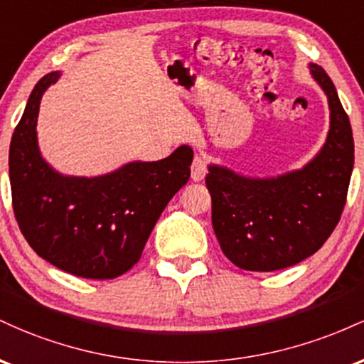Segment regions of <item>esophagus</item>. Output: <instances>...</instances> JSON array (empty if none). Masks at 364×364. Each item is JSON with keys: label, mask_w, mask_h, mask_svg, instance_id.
Instances as JSON below:
<instances>
[{"label": "esophagus", "mask_w": 364, "mask_h": 364, "mask_svg": "<svg viewBox=\"0 0 364 364\" xmlns=\"http://www.w3.org/2000/svg\"><path fill=\"white\" fill-rule=\"evenodd\" d=\"M207 174V161L202 156H195L191 162V179L193 181H202Z\"/></svg>", "instance_id": "34e87169"}]
</instances>
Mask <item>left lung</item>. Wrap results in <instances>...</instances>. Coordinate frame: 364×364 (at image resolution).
Here are the masks:
<instances>
[{"instance_id":"8db88e82","label":"left lung","mask_w":364,"mask_h":364,"mask_svg":"<svg viewBox=\"0 0 364 364\" xmlns=\"http://www.w3.org/2000/svg\"><path fill=\"white\" fill-rule=\"evenodd\" d=\"M330 107L327 141L303 169L277 178H248L208 166L212 225L225 257L252 272L296 265L323 246L339 224L354 166L348 114L325 70L310 65Z\"/></svg>"}]
</instances>
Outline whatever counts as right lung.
I'll use <instances>...</instances> for the list:
<instances>
[{
	"mask_svg": "<svg viewBox=\"0 0 364 364\" xmlns=\"http://www.w3.org/2000/svg\"><path fill=\"white\" fill-rule=\"evenodd\" d=\"M60 78L37 82L10 144V185L15 219L31 248L65 272L114 279L140 260L162 210L190 179L188 145L156 162H129L97 178L63 176L37 147L43 94Z\"/></svg>",
	"mask_w": 364,
	"mask_h": 364,
	"instance_id": "right-lung-1",
	"label": "right lung"
}]
</instances>
